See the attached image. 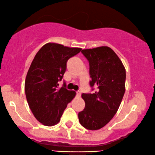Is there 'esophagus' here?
<instances>
[{"label": "esophagus", "instance_id": "esophagus-1", "mask_svg": "<svg viewBox=\"0 0 155 155\" xmlns=\"http://www.w3.org/2000/svg\"><path fill=\"white\" fill-rule=\"evenodd\" d=\"M76 94H77V96H79V97H80V96H81V91H76Z\"/></svg>", "mask_w": 155, "mask_h": 155}]
</instances>
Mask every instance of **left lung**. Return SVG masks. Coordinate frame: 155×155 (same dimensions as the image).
<instances>
[{
    "mask_svg": "<svg viewBox=\"0 0 155 155\" xmlns=\"http://www.w3.org/2000/svg\"><path fill=\"white\" fill-rule=\"evenodd\" d=\"M81 53L89 61L90 86L97 90L82 94L85 108L79 113V121L84 128L97 130L108 124L118 110L125 92L126 71L108 46L83 49Z\"/></svg>",
    "mask_w": 155,
    "mask_h": 155,
    "instance_id": "left-lung-1",
    "label": "left lung"
}]
</instances>
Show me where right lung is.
Returning a JSON list of instances; mask_svg holds the SVG:
<instances>
[{"instance_id":"right-lung-1","label":"right lung","mask_w":155,"mask_h":155,"mask_svg":"<svg viewBox=\"0 0 155 155\" xmlns=\"http://www.w3.org/2000/svg\"><path fill=\"white\" fill-rule=\"evenodd\" d=\"M61 44L48 43L41 47L31 63L25 81L27 101L39 122L54 126L60 121L67 104L76 95L64 83L58 87L66 70L67 61L81 51Z\"/></svg>"}]
</instances>
